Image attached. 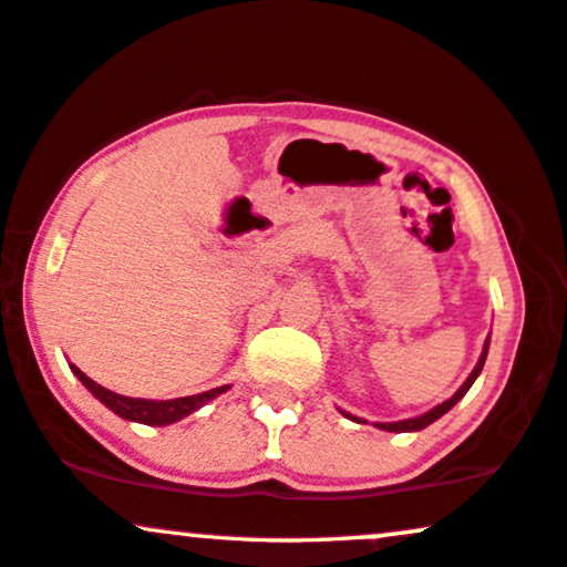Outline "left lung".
<instances>
[{
    "label": "left lung",
    "instance_id": "8db88e82",
    "mask_svg": "<svg viewBox=\"0 0 567 567\" xmlns=\"http://www.w3.org/2000/svg\"><path fill=\"white\" fill-rule=\"evenodd\" d=\"M486 353H489V337H486V342H484V350H482V355H478V363L474 367V371H471L468 374V379H465V382L461 384V390L455 392L453 398H447L444 400V403H440V405H434L432 411H426V413H421V415H415V419H403V421H390V424H379L377 421V429H382V432H421V429H426L429 424H434L436 419H442L444 413L450 411V408H453L457 400H463V395L465 392L471 390V384L476 382V377L482 374V369H484V361H486ZM342 415H346V419H350V421H358V424H367V421L363 419H358V415H353V413H348V411H340Z\"/></svg>",
    "mask_w": 567,
    "mask_h": 567
}]
</instances>
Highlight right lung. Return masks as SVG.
<instances>
[{
  "label": "right lung",
  "mask_w": 567,
  "mask_h": 567,
  "mask_svg": "<svg viewBox=\"0 0 567 567\" xmlns=\"http://www.w3.org/2000/svg\"><path fill=\"white\" fill-rule=\"evenodd\" d=\"M73 374L81 379L85 390L91 392L99 403H104L112 413H117L120 419L125 421H135V424H146V426H167L175 424V421L185 419V415L196 413L198 408H204L209 400L219 398L221 392L230 390V384L214 386V390L198 392V395H188V398H175V400H143V398H127V395H117V392L106 390V386L96 384L91 377H85L75 363H70Z\"/></svg>",
  "instance_id": "1"
}]
</instances>
